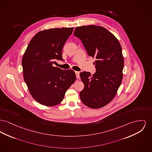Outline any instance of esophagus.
I'll list each match as a JSON object with an SVG mask.
<instances>
[{
	"instance_id": "1",
	"label": "esophagus",
	"mask_w": 152,
	"mask_h": 152,
	"mask_svg": "<svg viewBox=\"0 0 152 152\" xmlns=\"http://www.w3.org/2000/svg\"><path fill=\"white\" fill-rule=\"evenodd\" d=\"M76 75V77L77 79H80V72H75Z\"/></svg>"
}]
</instances>
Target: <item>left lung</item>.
Instances as JSON below:
<instances>
[{"label": "left lung", "mask_w": 152, "mask_h": 152, "mask_svg": "<svg viewBox=\"0 0 152 152\" xmlns=\"http://www.w3.org/2000/svg\"><path fill=\"white\" fill-rule=\"evenodd\" d=\"M74 36L80 39L89 56L96 59L95 73H80L84 84L80 92L81 100L91 108L104 107L114 98L122 83L124 66L122 47L113 34L99 26L76 27Z\"/></svg>", "instance_id": "8db88e82"}]
</instances>
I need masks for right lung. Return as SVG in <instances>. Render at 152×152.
<instances>
[{
    "label": "right lung",
    "instance_id": "obj_1",
    "mask_svg": "<svg viewBox=\"0 0 152 152\" xmlns=\"http://www.w3.org/2000/svg\"><path fill=\"white\" fill-rule=\"evenodd\" d=\"M73 27L46 29L37 33L23 56L24 80L34 100L46 106L60 104L75 81V72L53 66L56 60H63L62 50Z\"/></svg>",
    "mask_w": 152,
    "mask_h": 152
}]
</instances>
